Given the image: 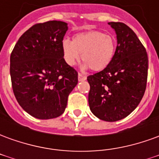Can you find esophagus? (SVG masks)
I'll return each mask as SVG.
<instances>
[{
    "instance_id": "1",
    "label": "esophagus",
    "mask_w": 159,
    "mask_h": 159,
    "mask_svg": "<svg viewBox=\"0 0 159 159\" xmlns=\"http://www.w3.org/2000/svg\"><path fill=\"white\" fill-rule=\"evenodd\" d=\"M87 79V76L81 74V73H78V81L79 82H83V81H85Z\"/></svg>"
}]
</instances>
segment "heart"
<instances>
[{"label":"heart","mask_w":159,"mask_h":159,"mask_svg":"<svg viewBox=\"0 0 159 159\" xmlns=\"http://www.w3.org/2000/svg\"><path fill=\"white\" fill-rule=\"evenodd\" d=\"M61 49L67 65L75 66L82 53L83 69L90 67L94 71H100L106 69L113 59L115 42L112 36L93 30L76 34L72 41L63 39Z\"/></svg>","instance_id":"heart-1"}]
</instances>
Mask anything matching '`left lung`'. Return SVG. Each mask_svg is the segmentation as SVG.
<instances>
[{
  "label": "left lung",
  "mask_w": 159,
  "mask_h": 159,
  "mask_svg": "<svg viewBox=\"0 0 159 159\" xmlns=\"http://www.w3.org/2000/svg\"><path fill=\"white\" fill-rule=\"evenodd\" d=\"M117 35L113 59L106 69L88 76L92 113L115 122L129 116L140 104L147 87L148 58L146 48L129 27L108 23Z\"/></svg>",
  "instance_id": "left-lung-1"
}]
</instances>
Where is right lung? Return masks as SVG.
Masks as SVG:
<instances>
[{
    "mask_svg": "<svg viewBox=\"0 0 159 159\" xmlns=\"http://www.w3.org/2000/svg\"><path fill=\"white\" fill-rule=\"evenodd\" d=\"M68 30L62 21L37 24L20 36L10 57L13 93L20 107L38 119L64 113L77 72L63 58L61 42Z\"/></svg>",
    "mask_w": 159,
    "mask_h": 159,
    "instance_id": "1",
    "label": "right lung"
}]
</instances>
